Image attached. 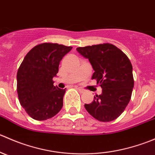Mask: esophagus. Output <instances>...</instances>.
Listing matches in <instances>:
<instances>
[{
    "label": "esophagus",
    "instance_id": "obj_1",
    "mask_svg": "<svg viewBox=\"0 0 155 155\" xmlns=\"http://www.w3.org/2000/svg\"><path fill=\"white\" fill-rule=\"evenodd\" d=\"M78 90H79V91L80 92V93H84V92L85 91L84 90V89L81 88V87H78Z\"/></svg>",
    "mask_w": 155,
    "mask_h": 155
}]
</instances>
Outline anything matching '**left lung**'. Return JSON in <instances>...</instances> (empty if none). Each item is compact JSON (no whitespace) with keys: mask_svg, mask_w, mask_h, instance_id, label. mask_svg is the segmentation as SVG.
<instances>
[{"mask_svg":"<svg viewBox=\"0 0 155 155\" xmlns=\"http://www.w3.org/2000/svg\"><path fill=\"white\" fill-rule=\"evenodd\" d=\"M78 52L88 59L94 73L92 79L102 87L93 102L85 104L91 115L104 122L116 119L130 100L134 81L133 67L127 56L109 43L79 47Z\"/></svg>","mask_w":155,"mask_h":155,"instance_id":"obj_1","label":"left lung"}]
</instances>
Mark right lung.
Segmentation results:
<instances>
[{
  "instance_id": "right-lung-1",
  "label": "right lung",
  "mask_w": 155,
  "mask_h": 155,
  "mask_svg": "<svg viewBox=\"0 0 155 155\" xmlns=\"http://www.w3.org/2000/svg\"><path fill=\"white\" fill-rule=\"evenodd\" d=\"M71 49L58 43H42L30 50L21 62L17 72L18 100L34 119L52 118L63 107L66 88L54 86L52 79L61 59Z\"/></svg>"
}]
</instances>
